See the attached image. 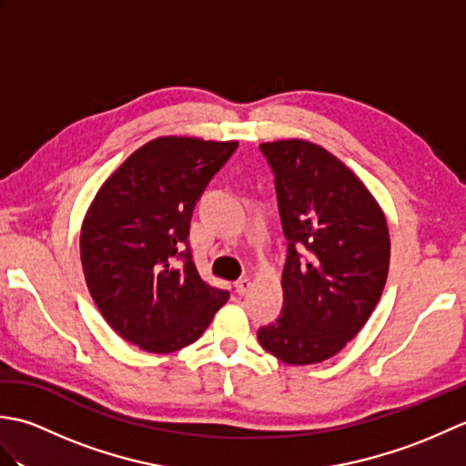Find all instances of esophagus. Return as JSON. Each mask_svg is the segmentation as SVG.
<instances>
[{"label": "esophagus", "mask_w": 466, "mask_h": 466, "mask_svg": "<svg viewBox=\"0 0 466 466\" xmlns=\"http://www.w3.org/2000/svg\"><path fill=\"white\" fill-rule=\"evenodd\" d=\"M250 286H252L250 279H240L238 282L234 284V289H236V292H238V294H246V292L250 290Z\"/></svg>", "instance_id": "1"}]
</instances>
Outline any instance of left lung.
Returning a JSON list of instances; mask_svg holds the SVG:
<instances>
[{
    "label": "left lung",
    "instance_id": "1",
    "mask_svg": "<svg viewBox=\"0 0 466 466\" xmlns=\"http://www.w3.org/2000/svg\"><path fill=\"white\" fill-rule=\"evenodd\" d=\"M260 152L274 174L289 252L282 312L258 340L286 364H316L340 352L379 304L389 226L366 186L324 147L279 140Z\"/></svg>",
    "mask_w": 466,
    "mask_h": 466
}]
</instances>
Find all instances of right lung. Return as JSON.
<instances>
[{
    "instance_id": "right-lung-1",
    "label": "right lung",
    "mask_w": 466,
    "mask_h": 466,
    "mask_svg": "<svg viewBox=\"0 0 466 466\" xmlns=\"http://www.w3.org/2000/svg\"><path fill=\"white\" fill-rule=\"evenodd\" d=\"M238 142L164 136L107 177L86 214V284L106 322L146 352L196 342L228 300L206 284L190 252L196 202ZM174 259L183 260L176 269Z\"/></svg>"
}]
</instances>
